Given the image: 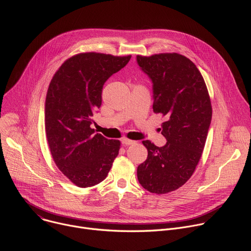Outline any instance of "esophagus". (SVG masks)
I'll list each match as a JSON object with an SVG mask.
<instances>
[{
  "mask_svg": "<svg viewBox=\"0 0 251 251\" xmlns=\"http://www.w3.org/2000/svg\"><path fill=\"white\" fill-rule=\"evenodd\" d=\"M122 144L123 145H125V146H129V145H133V144H135V141H132V140H129V139H123L122 141Z\"/></svg>",
  "mask_w": 251,
  "mask_h": 251,
  "instance_id": "34e87169",
  "label": "esophagus"
}]
</instances>
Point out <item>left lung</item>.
<instances>
[{"label": "left lung", "mask_w": 251, "mask_h": 251, "mask_svg": "<svg viewBox=\"0 0 251 251\" xmlns=\"http://www.w3.org/2000/svg\"><path fill=\"white\" fill-rule=\"evenodd\" d=\"M136 60L152 82L154 112L167 118L163 147L143 141L148 157L138 166V181L151 193L167 194L189 180L201 159L211 121L210 99L199 69L186 56L160 53Z\"/></svg>", "instance_id": "1"}]
</instances>
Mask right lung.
<instances>
[{
	"label": "right lung",
	"mask_w": 251,
	"mask_h": 251,
	"mask_svg": "<svg viewBox=\"0 0 251 251\" xmlns=\"http://www.w3.org/2000/svg\"><path fill=\"white\" fill-rule=\"evenodd\" d=\"M130 58L79 53L65 60L50 83L45 104L48 143L57 168L77 187L101 183L119 153L118 140L95 134L90 125L101 106L104 83Z\"/></svg>",
	"instance_id": "1"
}]
</instances>
